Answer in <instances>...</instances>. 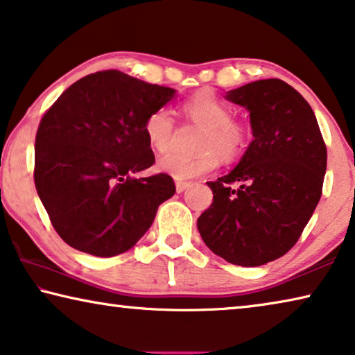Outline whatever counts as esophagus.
<instances>
[{
	"instance_id": "obj_1",
	"label": "esophagus",
	"mask_w": 355,
	"mask_h": 355,
	"mask_svg": "<svg viewBox=\"0 0 355 355\" xmlns=\"http://www.w3.org/2000/svg\"><path fill=\"white\" fill-rule=\"evenodd\" d=\"M189 187H191L189 182H177V183H175L177 193H183V191H187Z\"/></svg>"
}]
</instances>
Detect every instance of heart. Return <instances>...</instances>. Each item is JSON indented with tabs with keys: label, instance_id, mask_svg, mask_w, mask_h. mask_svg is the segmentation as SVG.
Here are the masks:
<instances>
[{
	"label": "heart",
	"instance_id": "1",
	"mask_svg": "<svg viewBox=\"0 0 355 355\" xmlns=\"http://www.w3.org/2000/svg\"><path fill=\"white\" fill-rule=\"evenodd\" d=\"M183 115L194 125L202 126L198 155L171 153L157 161V171L177 182L204 175L216 168L219 155L224 159H234L245 148L248 128L232 118V109L216 94L202 92L183 104ZM175 120L164 107L155 109L145 118L144 134L151 148L166 153L175 140Z\"/></svg>",
	"mask_w": 355,
	"mask_h": 355
}]
</instances>
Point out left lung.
<instances>
[{"label": "left lung", "mask_w": 355, "mask_h": 355, "mask_svg": "<svg viewBox=\"0 0 355 355\" xmlns=\"http://www.w3.org/2000/svg\"><path fill=\"white\" fill-rule=\"evenodd\" d=\"M226 99L250 112L254 139L227 175L207 183L213 202L198 229L224 261L259 267L300 239L322 194L327 148L311 107L279 78L246 83Z\"/></svg>", "instance_id": "8db88e82"}]
</instances>
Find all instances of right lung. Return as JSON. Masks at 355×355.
Returning a JSON list of instances; mask_svg holds the SVG:
<instances>
[{
    "label": "right lung",
    "instance_id": "1",
    "mask_svg": "<svg viewBox=\"0 0 355 355\" xmlns=\"http://www.w3.org/2000/svg\"><path fill=\"white\" fill-rule=\"evenodd\" d=\"M175 89L110 69L80 78L39 123L35 184L67 245L112 257L131 250L175 194L166 173L134 178L155 164L144 123Z\"/></svg>",
    "mask_w": 355,
    "mask_h": 355
}]
</instances>
